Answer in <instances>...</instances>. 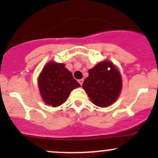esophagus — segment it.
Masks as SVG:
<instances>
[{
  "instance_id": "1",
  "label": "esophagus",
  "mask_w": 158,
  "mask_h": 158,
  "mask_svg": "<svg viewBox=\"0 0 158 158\" xmlns=\"http://www.w3.org/2000/svg\"><path fill=\"white\" fill-rule=\"evenodd\" d=\"M78 82H79V84H81V85H82L83 82H84V80H83V79H80V80H78Z\"/></svg>"
}]
</instances>
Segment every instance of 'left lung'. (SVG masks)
Returning a JSON list of instances; mask_svg holds the SVG:
<instances>
[{
    "mask_svg": "<svg viewBox=\"0 0 158 158\" xmlns=\"http://www.w3.org/2000/svg\"><path fill=\"white\" fill-rule=\"evenodd\" d=\"M83 88L90 101L98 107H107L119 96L122 88L120 71L110 61L104 60L88 71Z\"/></svg>",
    "mask_w": 158,
    "mask_h": 158,
    "instance_id": "left-lung-1",
    "label": "left lung"
}]
</instances>
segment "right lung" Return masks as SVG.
Listing matches in <instances>:
<instances>
[{"mask_svg":"<svg viewBox=\"0 0 158 158\" xmlns=\"http://www.w3.org/2000/svg\"><path fill=\"white\" fill-rule=\"evenodd\" d=\"M37 83L43 101L54 107L64 104L71 90L81 86L64 64L54 61L45 65Z\"/></svg>","mask_w":158,"mask_h":158,"instance_id":"obj_1","label":"right lung"}]
</instances>
